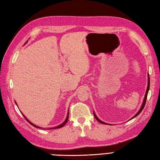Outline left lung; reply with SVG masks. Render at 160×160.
I'll return each instance as SVG.
<instances>
[{
	"label": "left lung",
	"instance_id": "1",
	"mask_svg": "<svg viewBox=\"0 0 160 160\" xmlns=\"http://www.w3.org/2000/svg\"><path fill=\"white\" fill-rule=\"evenodd\" d=\"M149 75H148V88H147V90H146V95H145V98H144V100H143V104H142V108H141V109H139V111H138V113L135 115L134 117H133L132 119H133V118H134L135 117H136V116H138L140 113L142 112V111L143 110V109L144 108V107H145V105H146V99H147V97H148V91H149ZM93 114H94V117H95V118L99 122H100L101 123H103V124H107L106 123H105V122H103L102 121H101L100 119H98V118L96 116V115H95V113L93 112Z\"/></svg>",
	"mask_w": 160,
	"mask_h": 160
}]
</instances>
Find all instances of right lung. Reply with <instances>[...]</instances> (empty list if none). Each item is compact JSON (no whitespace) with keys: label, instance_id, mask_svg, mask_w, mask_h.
<instances>
[{"label":"right lung","instance_id":"1","mask_svg":"<svg viewBox=\"0 0 160 160\" xmlns=\"http://www.w3.org/2000/svg\"><path fill=\"white\" fill-rule=\"evenodd\" d=\"M17 104V103H16ZM22 115L24 116V118H25V119H26V120L27 121V122H28V123H29L31 125H32V126H34V127H35V128H41L40 127H38V126H37V125H34L33 123H31L30 122H29V121H28L25 117V115H24L23 114H22ZM68 119H69V112H68V114H67V119H66V120L65 121V122H63V123H62V124H61L60 125H58V126L57 127H55V128H51V129H57V128H62V127H63L64 126V125L67 123V121H68Z\"/></svg>","mask_w":160,"mask_h":160}]
</instances>
